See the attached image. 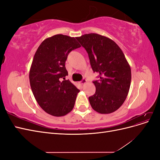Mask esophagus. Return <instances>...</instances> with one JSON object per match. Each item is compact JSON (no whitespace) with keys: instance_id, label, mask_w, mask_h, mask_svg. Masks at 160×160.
I'll list each match as a JSON object with an SVG mask.
<instances>
[{"instance_id":"esophagus-1","label":"esophagus","mask_w":160,"mask_h":160,"mask_svg":"<svg viewBox=\"0 0 160 160\" xmlns=\"http://www.w3.org/2000/svg\"><path fill=\"white\" fill-rule=\"evenodd\" d=\"M86 83H87V80L83 79V80L81 81H80V82H79V84H80V85H84V84H85Z\"/></svg>"}]
</instances>
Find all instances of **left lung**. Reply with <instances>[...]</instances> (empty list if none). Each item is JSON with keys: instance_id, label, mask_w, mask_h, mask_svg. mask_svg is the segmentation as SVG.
Returning a JSON list of instances; mask_svg holds the SVG:
<instances>
[{"instance_id": "left-lung-1", "label": "left lung", "mask_w": 160, "mask_h": 160, "mask_svg": "<svg viewBox=\"0 0 160 160\" xmlns=\"http://www.w3.org/2000/svg\"><path fill=\"white\" fill-rule=\"evenodd\" d=\"M88 53L93 72L99 81L93 83L96 91L89 98L91 108L101 114L118 110L126 99L132 80L130 66L123 51L111 38L96 33L76 37Z\"/></svg>"}]
</instances>
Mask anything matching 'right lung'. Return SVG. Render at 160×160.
Wrapping results in <instances>:
<instances>
[{"label":"right lung","instance_id":"1","mask_svg":"<svg viewBox=\"0 0 160 160\" xmlns=\"http://www.w3.org/2000/svg\"><path fill=\"white\" fill-rule=\"evenodd\" d=\"M79 47L75 37L59 34L43 41L34 55L29 71L31 88L38 104L52 116H64L74 108L80 91L65 80L68 72L65 63L69 53Z\"/></svg>","mask_w":160,"mask_h":160}]
</instances>
